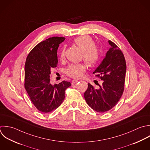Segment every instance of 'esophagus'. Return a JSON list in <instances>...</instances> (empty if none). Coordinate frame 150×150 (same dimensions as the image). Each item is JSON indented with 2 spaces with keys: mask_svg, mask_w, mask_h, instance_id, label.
Listing matches in <instances>:
<instances>
[{
  "mask_svg": "<svg viewBox=\"0 0 150 150\" xmlns=\"http://www.w3.org/2000/svg\"><path fill=\"white\" fill-rule=\"evenodd\" d=\"M78 80H76V79H73L72 81V85H74V84H75L77 82H78Z\"/></svg>",
  "mask_w": 150,
  "mask_h": 150,
  "instance_id": "obj_1",
  "label": "esophagus"
}]
</instances>
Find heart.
Instances as JSON below:
<instances>
[{
    "label": "heart",
    "mask_w": 150,
    "mask_h": 150,
    "mask_svg": "<svg viewBox=\"0 0 150 150\" xmlns=\"http://www.w3.org/2000/svg\"><path fill=\"white\" fill-rule=\"evenodd\" d=\"M82 51V58L85 62L89 66L95 65L99 60L100 51L99 48L95 44L93 40L88 35H82L76 37L74 41ZM65 57V50L63 49L60 53V59H64ZM86 70V66L83 64H70L65 69V74L72 78H80L83 72Z\"/></svg>",
    "instance_id": "1"
}]
</instances>
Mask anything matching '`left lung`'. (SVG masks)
Returning <instances> with one entry per match:
<instances>
[{
    "label": "left lung",
    "instance_id": "left-lung-1",
    "mask_svg": "<svg viewBox=\"0 0 150 150\" xmlns=\"http://www.w3.org/2000/svg\"><path fill=\"white\" fill-rule=\"evenodd\" d=\"M110 47L105 58L93 74L103 81L99 89H95L88 83L84 98L87 104L99 113H105L112 109L119 102L124 91L126 64L120 48L109 40Z\"/></svg>",
    "mask_w": 150,
    "mask_h": 150
}]
</instances>
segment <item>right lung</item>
<instances>
[{
	"label": "right lung",
	"mask_w": 150,
	"mask_h": 150,
	"mask_svg": "<svg viewBox=\"0 0 150 150\" xmlns=\"http://www.w3.org/2000/svg\"><path fill=\"white\" fill-rule=\"evenodd\" d=\"M64 37H52L40 42L28 54L24 67V88L34 106L40 112L50 113L65 99V90L71 84L63 81L50 83L51 69L58 64L57 50Z\"/></svg>",
	"instance_id": "add662e5"
}]
</instances>
